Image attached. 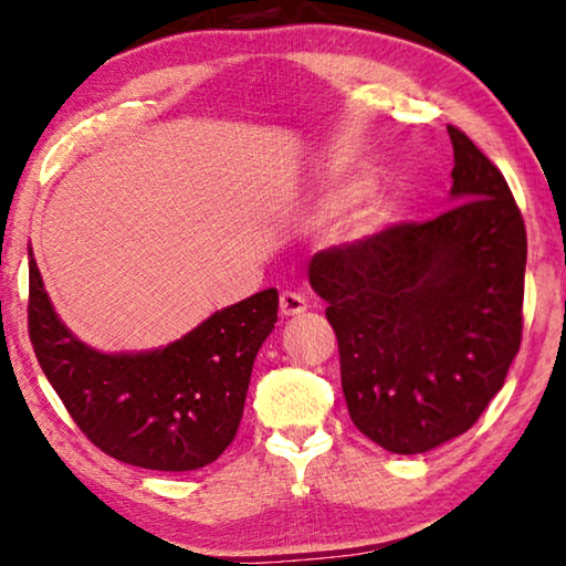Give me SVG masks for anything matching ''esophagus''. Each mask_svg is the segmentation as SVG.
<instances>
[{
    "label": "esophagus",
    "instance_id": "1",
    "mask_svg": "<svg viewBox=\"0 0 566 566\" xmlns=\"http://www.w3.org/2000/svg\"><path fill=\"white\" fill-rule=\"evenodd\" d=\"M280 310L282 315H302L304 310H307V300H304V294L300 292H282L280 297Z\"/></svg>",
    "mask_w": 566,
    "mask_h": 566
}]
</instances>
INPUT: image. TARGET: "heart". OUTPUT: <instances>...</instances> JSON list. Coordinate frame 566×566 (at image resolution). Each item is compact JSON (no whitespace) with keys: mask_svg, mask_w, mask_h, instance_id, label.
<instances>
[{"mask_svg":"<svg viewBox=\"0 0 566 566\" xmlns=\"http://www.w3.org/2000/svg\"><path fill=\"white\" fill-rule=\"evenodd\" d=\"M349 199V191L347 188H339V191H332L327 199H325V213H332L337 209H343L345 201ZM390 217V203L385 196L380 193H367L363 196L357 206L349 213V229L355 231V234H370L378 227H382L385 219Z\"/></svg>","mask_w":566,"mask_h":566,"instance_id":"obj_1","label":"heart"}]
</instances>
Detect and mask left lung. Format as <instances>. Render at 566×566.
I'll list each match as a JSON object with an SVG mask.
<instances>
[{"label": "left lung", "mask_w": 566, "mask_h": 566, "mask_svg": "<svg viewBox=\"0 0 566 566\" xmlns=\"http://www.w3.org/2000/svg\"><path fill=\"white\" fill-rule=\"evenodd\" d=\"M453 206L312 256L353 423L385 451L426 453L469 430L524 329L526 229L501 170L455 125Z\"/></svg>", "instance_id": "8db88e82"}]
</instances>
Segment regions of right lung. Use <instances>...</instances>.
<instances>
[{"mask_svg":"<svg viewBox=\"0 0 566 566\" xmlns=\"http://www.w3.org/2000/svg\"><path fill=\"white\" fill-rule=\"evenodd\" d=\"M276 310V290H264L164 349L103 355L57 319L30 251L27 329L42 373L87 441L138 469L196 471L227 451Z\"/></svg>","mask_w":566,"mask_h":566,"instance_id":"1","label":"right lung"}]
</instances>
